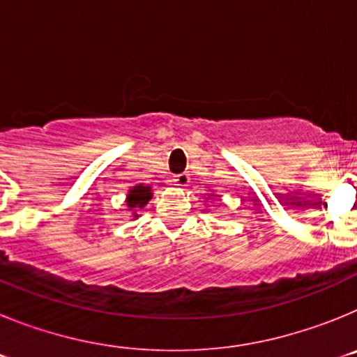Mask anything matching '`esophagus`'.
<instances>
[{"mask_svg":"<svg viewBox=\"0 0 357 357\" xmlns=\"http://www.w3.org/2000/svg\"><path fill=\"white\" fill-rule=\"evenodd\" d=\"M173 182H175V185H178V188H185V185L189 184V175L188 173H181V175H176L175 178H173Z\"/></svg>","mask_w":357,"mask_h":357,"instance_id":"obj_1","label":"esophagus"}]
</instances>
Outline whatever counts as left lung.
Returning a JSON list of instances; mask_svg holds the SVG:
<instances>
[{
    "label": "left lung",
    "instance_id": "left-lung-1",
    "mask_svg": "<svg viewBox=\"0 0 357 357\" xmlns=\"http://www.w3.org/2000/svg\"><path fill=\"white\" fill-rule=\"evenodd\" d=\"M209 198H211V197H209Z\"/></svg>",
    "mask_w": 357,
    "mask_h": 357
}]
</instances>
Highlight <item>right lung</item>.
Listing matches in <instances>:
<instances>
[{
	"label": "right lung",
	"mask_w": 357,
	"mask_h": 357,
	"mask_svg": "<svg viewBox=\"0 0 357 357\" xmlns=\"http://www.w3.org/2000/svg\"><path fill=\"white\" fill-rule=\"evenodd\" d=\"M151 191H153V189H151L150 184H135L128 189L127 198H125V206L128 207L127 211H130L132 220H137V218H139V213H137V211L144 209V206L151 200V197H153Z\"/></svg>",
	"instance_id": "right-lung-1"
}]
</instances>
